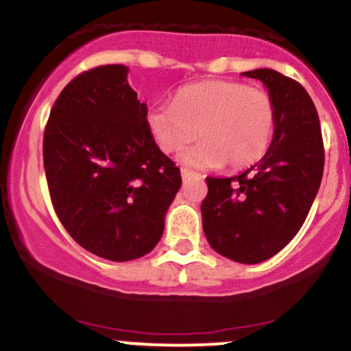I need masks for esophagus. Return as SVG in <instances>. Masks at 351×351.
I'll return each instance as SVG.
<instances>
[{
    "label": "esophagus",
    "instance_id": "1",
    "mask_svg": "<svg viewBox=\"0 0 351 351\" xmlns=\"http://www.w3.org/2000/svg\"><path fill=\"white\" fill-rule=\"evenodd\" d=\"M180 176H182V179H189V177H201L199 174H196V172L189 171V169H180Z\"/></svg>",
    "mask_w": 351,
    "mask_h": 351
}]
</instances>
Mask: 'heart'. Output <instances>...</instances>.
Returning a JSON list of instances; mask_svg holds the SVG:
<instances>
[{
  "label": "heart",
  "instance_id": "heart-1",
  "mask_svg": "<svg viewBox=\"0 0 351 351\" xmlns=\"http://www.w3.org/2000/svg\"><path fill=\"white\" fill-rule=\"evenodd\" d=\"M147 128L164 154L182 155L194 167H249L266 155L276 130V106L266 90L230 80H203L182 86L172 107L152 106Z\"/></svg>",
  "mask_w": 351,
  "mask_h": 351
}]
</instances>
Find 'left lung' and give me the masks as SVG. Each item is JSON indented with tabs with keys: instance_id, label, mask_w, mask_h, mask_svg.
Wrapping results in <instances>:
<instances>
[{
	"instance_id": "1",
	"label": "left lung",
	"mask_w": 351,
	"mask_h": 351,
	"mask_svg": "<svg viewBox=\"0 0 351 351\" xmlns=\"http://www.w3.org/2000/svg\"><path fill=\"white\" fill-rule=\"evenodd\" d=\"M261 80L276 106V130L265 157L228 179L206 177L203 230L218 254L258 265L297 235L324 171V145L314 102L304 86L275 69L242 73Z\"/></svg>"
}]
</instances>
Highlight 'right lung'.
Instances as JSON below:
<instances>
[{
  "label": "right lung",
  "mask_w": 351,
  "mask_h": 351,
  "mask_svg": "<svg viewBox=\"0 0 351 351\" xmlns=\"http://www.w3.org/2000/svg\"><path fill=\"white\" fill-rule=\"evenodd\" d=\"M147 110L126 66H97L62 88L44 130L59 221L83 249L109 261L138 259L158 244L182 184L148 131Z\"/></svg>",
  "instance_id": "obj_1"
}]
</instances>
